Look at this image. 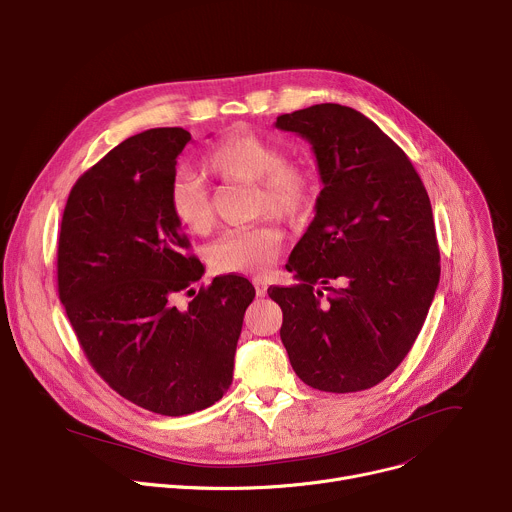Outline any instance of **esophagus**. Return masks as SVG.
I'll use <instances>...</instances> for the list:
<instances>
[{"label":"esophagus","mask_w":512,"mask_h":512,"mask_svg":"<svg viewBox=\"0 0 512 512\" xmlns=\"http://www.w3.org/2000/svg\"><path fill=\"white\" fill-rule=\"evenodd\" d=\"M253 286H255L257 296H265V292H267V280H265V277H253Z\"/></svg>","instance_id":"1"}]
</instances>
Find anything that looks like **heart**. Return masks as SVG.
Segmentation results:
<instances>
[{"label":"heart","mask_w":512,"mask_h":512,"mask_svg":"<svg viewBox=\"0 0 512 512\" xmlns=\"http://www.w3.org/2000/svg\"><path fill=\"white\" fill-rule=\"evenodd\" d=\"M208 173L222 181L253 183V210L288 222L302 220L316 198V173L302 159H286L284 149L255 132H232L206 157ZM175 220L194 235H206L214 224V206L206 181L179 171L169 185ZM282 230L271 222L232 228L208 247V263L218 273L261 275L282 251Z\"/></svg>","instance_id":"1"}]
</instances>
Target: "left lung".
Returning <instances> with one entry per match:
<instances>
[{
    "label": "left lung",
    "instance_id": "left-lung-1",
    "mask_svg": "<svg viewBox=\"0 0 512 512\" xmlns=\"http://www.w3.org/2000/svg\"><path fill=\"white\" fill-rule=\"evenodd\" d=\"M275 126L312 145L324 185L286 265L300 284L267 290L284 312L282 343L316 390L374 388L408 355L439 284L429 194L406 153L353 108L316 104Z\"/></svg>",
    "mask_w": 512,
    "mask_h": 512
}]
</instances>
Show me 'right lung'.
I'll return each mask as SVG.
<instances>
[{
    "label": "right lung",
    "mask_w": 512,
    "mask_h": 512,
    "mask_svg": "<svg viewBox=\"0 0 512 512\" xmlns=\"http://www.w3.org/2000/svg\"><path fill=\"white\" fill-rule=\"evenodd\" d=\"M183 128L134 134L73 185L57 247L59 298L100 378L122 398L163 416L218 402L232 384L247 277H214L190 253L169 206ZM193 300L179 309L174 300Z\"/></svg>",
    "instance_id": "add662e5"
}]
</instances>
